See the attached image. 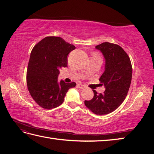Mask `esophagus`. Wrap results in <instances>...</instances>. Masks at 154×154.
Wrapping results in <instances>:
<instances>
[{"label": "esophagus", "mask_w": 154, "mask_h": 154, "mask_svg": "<svg viewBox=\"0 0 154 154\" xmlns=\"http://www.w3.org/2000/svg\"><path fill=\"white\" fill-rule=\"evenodd\" d=\"M77 87L79 88V89H85V86L83 85H82V84H78Z\"/></svg>", "instance_id": "34e87169"}]
</instances>
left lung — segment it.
<instances>
[{
	"mask_svg": "<svg viewBox=\"0 0 154 154\" xmlns=\"http://www.w3.org/2000/svg\"><path fill=\"white\" fill-rule=\"evenodd\" d=\"M95 48L105 60L104 71L99 79L105 91L99 94L93 90V98L85 100V104L94 114L104 115L115 110L125 99L131 83L132 67L129 56L120 45L104 42Z\"/></svg>",
	"mask_w": 154,
	"mask_h": 154,
	"instance_id": "8db88e82",
	"label": "left lung"
}]
</instances>
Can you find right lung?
Returning <instances> with one entry per match:
<instances>
[{
	"instance_id": "add662e5",
	"label": "right lung",
	"mask_w": 154,
	"mask_h": 154,
	"mask_svg": "<svg viewBox=\"0 0 154 154\" xmlns=\"http://www.w3.org/2000/svg\"><path fill=\"white\" fill-rule=\"evenodd\" d=\"M75 46L60 37H45L34 47L27 69L29 92L39 106L45 109L63 103L68 90L76 83L58 81L60 70L67 65V55Z\"/></svg>"
}]
</instances>
